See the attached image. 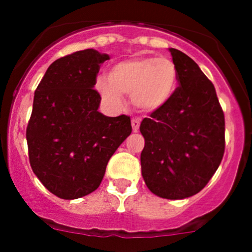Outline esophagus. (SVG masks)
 I'll use <instances>...</instances> for the list:
<instances>
[{"instance_id": "1", "label": "esophagus", "mask_w": 252, "mask_h": 252, "mask_svg": "<svg viewBox=\"0 0 252 252\" xmlns=\"http://www.w3.org/2000/svg\"><path fill=\"white\" fill-rule=\"evenodd\" d=\"M140 121H141L140 119H132V120H131V126H132L133 132H137V131H139Z\"/></svg>"}]
</instances>
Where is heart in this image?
<instances>
[{
	"mask_svg": "<svg viewBox=\"0 0 252 252\" xmlns=\"http://www.w3.org/2000/svg\"><path fill=\"white\" fill-rule=\"evenodd\" d=\"M177 81V68L169 59L132 58L111 66L107 79H97L95 90L113 110L124 106L122 94H130L131 103L137 110L151 112L171 98Z\"/></svg>",
	"mask_w": 252,
	"mask_h": 252,
	"instance_id": "heart-1",
	"label": "heart"
}]
</instances>
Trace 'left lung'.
I'll use <instances>...</instances> for the list:
<instances>
[{
  "label": "left lung",
  "mask_w": 252,
  "mask_h": 252,
  "mask_svg": "<svg viewBox=\"0 0 252 252\" xmlns=\"http://www.w3.org/2000/svg\"><path fill=\"white\" fill-rule=\"evenodd\" d=\"M179 87L142 120L141 174L158 197L184 199L201 192L224 153V116L215 86L194 60L169 49Z\"/></svg>",
  "instance_id": "1"
}]
</instances>
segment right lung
<instances>
[{"label":"right lung","instance_id":"obj_1","mask_svg":"<svg viewBox=\"0 0 252 252\" xmlns=\"http://www.w3.org/2000/svg\"><path fill=\"white\" fill-rule=\"evenodd\" d=\"M108 59L94 49L60 58L35 91L26 128L29 160L44 187L62 199L94 192L108 160L132 131L128 116L98 111L101 95L93 87Z\"/></svg>","mask_w":252,"mask_h":252}]
</instances>
